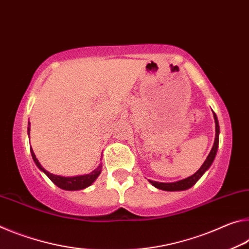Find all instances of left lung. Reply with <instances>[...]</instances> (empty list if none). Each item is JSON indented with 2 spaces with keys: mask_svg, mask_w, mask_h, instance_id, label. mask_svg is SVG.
<instances>
[{
  "mask_svg": "<svg viewBox=\"0 0 249 249\" xmlns=\"http://www.w3.org/2000/svg\"><path fill=\"white\" fill-rule=\"evenodd\" d=\"M214 120H215V140H214V144L213 148H212L211 152L209 156H207L206 160L203 163L201 168L198 169L197 172H195L193 175L191 177L184 178V180L178 181V182H173V183H162V182H156V181H151L149 180V182L151 184L157 187L159 190H163V191H170V192H173V191H184L192 187L195 183H196L203 174L205 173V171L209 170L210 166L213 163L215 156H216L217 149H218V136H219V125H218V120L216 115L214 113Z\"/></svg>",
  "mask_w": 249,
  "mask_h": 249,
  "instance_id": "obj_1",
  "label": "left lung"
}]
</instances>
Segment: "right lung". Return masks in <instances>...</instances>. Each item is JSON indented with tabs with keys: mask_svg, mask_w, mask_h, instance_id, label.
<instances>
[{
	"mask_svg": "<svg viewBox=\"0 0 249 249\" xmlns=\"http://www.w3.org/2000/svg\"><path fill=\"white\" fill-rule=\"evenodd\" d=\"M27 132L30 134V122H28V128H27ZM31 153H32V158L34 160L35 164L37 165V168L43 171V172L50 178V180L54 183L55 185H57L60 189L66 190V191H77V190H83L86 189L89 185H91L93 182H95L96 178L99 177V174L101 173V164L98 166L96 170H93L91 173L86 174V175H78V177H60V175H55L48 172V171L45 170L40 163L38 162L37 158H36L34 151L31 148Z\"/></svg>",
	"mask_w": 249,
	"mask_h": 249,
	"instance_id": "add662e5",
	"label": "right lung"
}]
</instances>
